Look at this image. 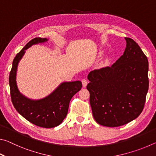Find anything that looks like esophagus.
I'll use <instances>...</instances> for the list:
<instances>
[{"instance_id": "1", "label": "esophagus", "mask_w": 156, "mask_h": 156, "mask_svg": "<svg viewBox=\"0 0 156 156\" xmlns=\"http://www.w3.org/2000/svg\"><path fill=\"white\" fill-rule=\"evenodd\" d=\"M82 84H83V87H86L88 84V81L86 79H83V80H82Z\"/></svg>"}]
</instances>
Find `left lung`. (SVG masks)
I'll return each instance as SVG.
<instances>
[{
	"mask_svg": "<svg viewBox=\"0 0 156 156\" xmlns=\"http://www.w3.org/2000/svg\"><path fill=\"white\" fill-rule=\"evenodd\" d=\"M122 56L111 67L89 73L87 89L95 120L116 127L138 118L144 109L149 89L147 56L133 39L125 38Z\"/></svg>",
	"mask_w": 156,
	"mask_h": 156,
	"instance_id": "8db88e82",
	"label": "left lung"
}]
</instances>
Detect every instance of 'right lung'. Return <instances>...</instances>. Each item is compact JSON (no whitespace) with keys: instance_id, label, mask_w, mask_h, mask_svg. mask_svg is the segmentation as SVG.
Returning <instances> with one entry per match:
<instances>
[{"instance_id":"right-lung-1","label":"right lung","mask_w":156,"mask_h":156,"mask_svg":"<svg viewBox=\"0 0 156 156\" xmlns=\"http://www.w3.org/2000/svg\"><path fill=\"white\" fill-rule=\"evenodd\" d=\"M47 41L45 38H34L18 53L13 60L9 83L12 102L17 112L34 125L43 128H53L59 125L65 119L71 99L82 88L81 82L63 83L49 96L39 100H32L20 93L16 81L18 62L25 49L32 44Z\"/></svg>"}]
</instances>
